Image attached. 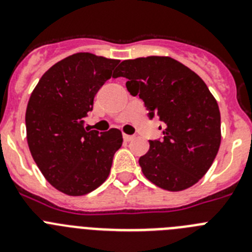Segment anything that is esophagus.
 <instances>
[{"instance_id":"1","label":"esophagus","mask_w":252,"mask_h":252,"mask_svg":"<svg viewBox=\"0 0 252 252\" xmlns=\"http://www.w3.org/2000/svg\"><path fill=\"white\" fill-rule=\"evenodd\" d=\"M133 139H135V136H133V135H126V133H124L125 141H132Z\"/></svg>"}]
</instances>
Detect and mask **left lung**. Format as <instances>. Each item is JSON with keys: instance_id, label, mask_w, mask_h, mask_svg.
Masks as SVG:
<instances>
[{"instance_id": "obj_1", "label": "left lung", "mask_w": 252, "mask_h": 252, "mask_svg": "<svg viewBox=\"0 0 252 252\" xmlns=\"http://www.w3.org/2000/svg\"><path fill=\"white\" fill-rule=\"evenodd\" d=\"M113 78L164 122V139L149 141L139 159L146 179L170 192L190 188L212 165L221 145V115L208 87L197 73L170 57L124 60ZM159 128H161L160 126Z\"/></svg>"}]
</instances>
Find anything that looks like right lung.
Wrapping results in <instances>:
<instances>
[{
    "label": "right lung",
    "instance_id": "1",
    "mask_svg": "<svg viewBox=\"0 0 252 252\" xmlns=\"http://www.w3.org/2000/svg\"><path fill=\"white\" fill-rule=\"evenodd\" d=\"M119 63L77 53L49 68L31 93L25 115L29 149L44 178L64 194H88L110 175L121 131H88L83 119Z\"/></svg>",
    "mask_w": 252,
    "mask_h": 252
}]
</instances>
